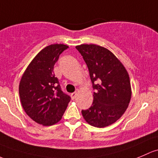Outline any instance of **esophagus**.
Listing matches in <instances>:
<instances>
[{
	"label": "esophagus",
	"instance_id": "obj_1",
	"mask_svg": "<svg viewBox=\"0 0 158 158\" xmlns=\"http://www.w3.org/2000/svg\"><path fill=\"white\" fill-rule=\"evenodd\" d=\"M76 95H77V92H73V93H72V94H71V97H72L73 99L76 98Z\"/></svg>",
	"mask_w": 158,
	"mask_h": 158
}]
</instances>
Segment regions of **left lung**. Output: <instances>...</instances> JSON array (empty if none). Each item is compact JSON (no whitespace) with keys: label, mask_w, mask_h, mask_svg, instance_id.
I'll return each instance as SVG.
<instances>
[{"label":"left lung","mask_w":158,"mask_h":158,"mask_svg":"<svg viewBox=\"0 0 158 158\" xmlns=\"http://www.w3.org/2000/svg\"><path fill=\"white\" fill-rule=\"evenodd\" d=\"M76 48L87 64L95 90L92 105L82 110V116L92 127H108L122 117L129 106L132 97L129 73L118 58L105 48L92 44Z\"/></svg>","instance_id":"8db88e82"}]
</instances>
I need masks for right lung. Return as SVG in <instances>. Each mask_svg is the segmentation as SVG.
I'll use <instances>...</instances> for the list:
<instances>
[{"label": "right lung", "instance_id": "right-lung-1", "mask_svg": "<svg viewBox=\"0 0 158 158\" xmlns=\"http://www.w3.org/2000/svg\"><path fill=\"white\" fill-rule=\"evenodd\" d=\"M68 48L54 44L41 50L27 66L19 82L23 108L31 119L44 127L59 122L70 101V97L61 91L54 74V64Z\"/></svg>", "mask_w": 158, "mask_h": 158}]
</instances>
